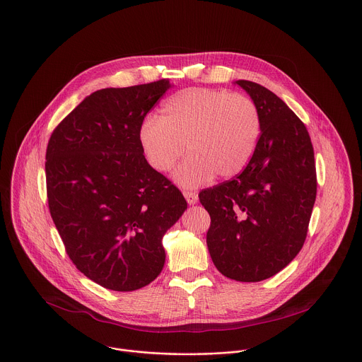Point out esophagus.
Wrapping results in <instances>:
<instances>
[{
    "mask_svg": "<svg viewBox=\"0 0 362 362\" xmlns=\"http://www.w3.org/2000/svg\"><path fill=\"white\" fill-rule=\"evenodd\" d=\"M183 196H185V199L187 200L189 204H194L197 202V199H199L197 193L192 192V190H183Z\"/></svg>",
    "mask_w": 362,
    "mask_h": 362,
    "instance_id": "1",
    "label": "esophagus"
}]
</instances>
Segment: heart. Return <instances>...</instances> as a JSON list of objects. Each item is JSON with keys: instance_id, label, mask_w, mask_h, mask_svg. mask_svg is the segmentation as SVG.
I'll return each instance as SVG.
<instances>
[{"instance_id": "heart-1", "label": "heart", "mask_w": 362, "mask_h": 362, "mask_svg": "<svg viewBox=\"0 0 362 362\" xmlns=\"http://www.w3.org/2000/svg\"><path fill=\"white\" fill-rule=\"evenodd\" d=\"M262 134L255 100L243 93L190 88L169 96L159 117H146L139 142L149 165L170 172L185 155L176 180L189 187L207 183L216 175L231 179L250 163Z\"/></svg>"}]
</instances>
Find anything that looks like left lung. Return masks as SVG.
Returning <instances> with one entry per match:
<instances>
[{
	"mask_svg": "<svg viewBox=\"0 0 362 362\" xmlns=\"http://www.w3.org/2000/svg\"><path fill=\"white\" fill-rule=\"evenodd\" d=\"M257 105L262 134L246 169L199 193L210 214L206 242L226 277L256 283L301 250L317 194L314 149L301 119L272 90L240 79Z\"/></svg>",
	"mask_w": 362,
	"mask_h": 362,
	"instance_id": "left-lung-1",
	"label": "left lung"
}]
</instances>
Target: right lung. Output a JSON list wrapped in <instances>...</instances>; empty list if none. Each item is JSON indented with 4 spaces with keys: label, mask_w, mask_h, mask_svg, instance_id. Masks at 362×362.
Listing matches in <instances>:
<instances>
[{
    "label": "right lung",
    "mask_w": 362,
    "mask_h": 362,
    "mask_svg": "<svg viewBox=\"0 0 362 362\" xmlns=\"http://www.w3.org/2000/svg\"><path fill=\"white\" fill-rule=\"evenodd\" d=\"M169 79L90 93L51 134L45 155L51 217L75 267L113 291L152 283L162 237L187 203L145 159L139 129Z\"/></svg>",
    "instance_id": "obj_1"
}]
</instances>
